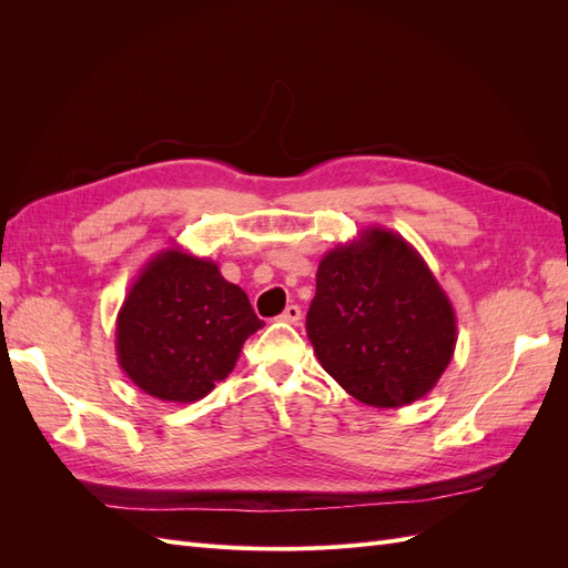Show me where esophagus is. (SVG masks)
<instances>
[{
  "instance_id": "esophagus-1",
  "label": "esophagus",
  "mask_w": 568,
  "mask_h": 568,
  "mask_svg": "<svg viewBox=\"0 0 568 568\" xmlns=\"http://www.w3.org/2000/svg\"><path fill=\"white\" fill-rule=\"evenodd\" d=\"M282 322H288V324H298L301 322V307L298 305H286V311L280 315Z\"/></svg>"
}]
</instances>
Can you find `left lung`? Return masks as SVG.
Masks as SVG:
<instances>
[{"mask_svg": "<svg viewBox=\"0 0 568 568\" xmlns=\"http://www.w3.org/2000/svg\"><path fill=\"white\" fill-rule=\"evenodd\" d=\"M305 329L324 372L372 407L424 398L457 343L448 294L417 248L384 227L324 253Z\"/></svg>", "mask_w": 568, "mask_h": 568, "instance_id": "8db88e82", "label": "left lung"}]
</instances>
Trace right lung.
<instances>
[{
  "label": "right lung",
  "instance_id": "obj_1",
  "mask_svg": "<svg viewBox=\"0 0 568 568\" xmlns=\"http://www.w3.org/2000/svg\"><path fill=\"white\" fill-rule=\"evenodd\" d=\"M263 324L217 263L165 248L142 267L120 305L118 365L151 398L194 403L227 379L244 341Z\"/></svg>",
  "mask_w": 568,
  "mask_h": 568
}]
</instances>
